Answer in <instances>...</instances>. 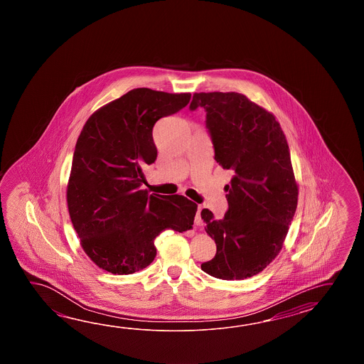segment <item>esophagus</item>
<instances>
[{
  "label": "esophagus",
  "mask_w": 364,
  "mask_h": 364,
  "mask_svg": "<svg viewBox=\"0 0 364 364\" xmlns=\"http://www.w3.org/2000/svg\"><path fill=\"white\" fill-rule=\"evenodd\" d=\"M200 212L201 207H198V210H196V216H195V225H196V226H201V225H203V221H201Z\"/></svg>",
  "instance_id": "esophagus-1"
}]
</instances>
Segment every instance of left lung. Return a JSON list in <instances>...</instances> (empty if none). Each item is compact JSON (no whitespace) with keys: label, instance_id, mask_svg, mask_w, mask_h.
I'll return each mask as SVG.
<instances>
[{"label":"left lung","instance_id":"8db88e82","mask_svg":"<svg viewBox=\"0 0 364 364\" xmlns=\"http://www.w3.org/2000/svg\"><path fill=\"white\" fill-rule=\"evenodd\" d=\"M207 112L215 160L232 171L229 210L216 220L201 210L217 252L201 269L221 279H245L279 255L298 204V183L279 121L238 92L193 93L191 110Z\"/></svg>","mask_w":364,"mask_h":364}]
</instances>
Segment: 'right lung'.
Masks as SVG:
<instances>
[{"label": "right lung", "mask_w": 364, "mask_h": 364, "mask_svg": "<svg viewBox=\"0 0 364 364\" xmlns=\"http://www.w3.org/2000/svg\"><path fill=\"white\" fill-rule=\"evenodd\" d=\"M190 99L188 92L135 88L97 109L83 126L66 199L80 246L101 269L113 274L141 271L155 259L160 232L193 228V201L140 190L143 168L157 157L154 126Z\"/></svg>", "instance_id": "right-lung-1"}]
</instances>
